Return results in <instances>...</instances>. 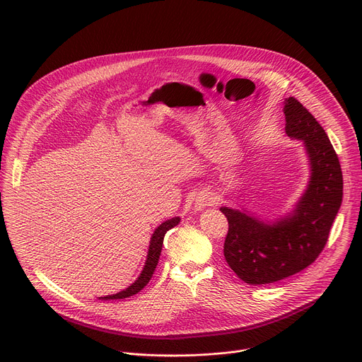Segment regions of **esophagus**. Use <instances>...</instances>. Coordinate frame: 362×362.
I'll use <instances>...</instances> for the list:
<instances>
[{
  "label": "esophagus",
  "mask_w": 362,
  "mask_h": 362,
  "mask_svg": "<svg viewBox=\"0 0 362 362\" xmlns=\"http://www.w3.org/2000/svg\"><path fill=\"white\" fill-rule=\"evenodd\" d=\"M216 203V196L212 194L211 192H203L199 193V196L196 197V209H203V208H208V206H214Z\"/></svg>",
  "instance_id": "34e87169"
}]
</instances>
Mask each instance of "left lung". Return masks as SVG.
Returning a JSON list of instances; mask_svg holds the SVG:
<instances>
[{
  "mask_svg": "<svg viewBox=\"0 0 362 362\" xmlns=\"http://www.w3.org/2000/svg\"><path fill=\"white\" fill-rule=\"evenodd\" d=\"M284 113L286 134L303 141L311 165V179L295 211L265 223L240 211L221 208L229 223L225 259L250 285L272 284L314 264L342 202L341 165L325 130L295 97L285 100Z\"/></svg>",
  "mask_w": 362,
  "mask_h": 362,
  "instance_id": "left-lung-1",
  "label": "left lung"
}]
</instances>
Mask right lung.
Masks as SVG:
<instances>
[{
  "label": "right lung",
  "instance_id": "1",
  "mask_svg": "<svg viewBox=\"0 0 362 362\" xmlns=\"http://www.w3.org/2000/svg\"><path fill=\"white\" fill-rule=\"evenodd\" d=\"M180 218H173L169 219L166 222H163L156 230H154L151 240H150V246H148V253H147V259H146V265L140 274V276L134 281V284H132L127 289L115 293V295H107V296H103L101 299H123V298H129L136 295L137 292H140L150 281V278L153 276L154 269H156L158 264H159V257H160V252H162V246H163V239L165 235L169 229L175 228L176 225H179Z\"/></svg>",
  "mask_w": 362,
  "mask_h": 362
}]
</instances>
